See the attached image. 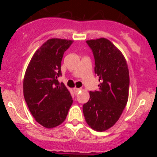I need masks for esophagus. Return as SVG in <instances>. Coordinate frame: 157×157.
<instances>
[{
    "mask_svg": "<svg viewBox=\"0 0 157 157\" xmlns=\"http://www.w3.org/2000/svg\"><path fill=\"white\" fill-rule=\"evenodd\" d=\"M80 90H81V89H80V88H77V87L74 88V93H77L78 92H80Z\"/></svg>",
    "mask_w": 157,
    "mask_h": 157,
    "instance_id": "esophagus-1",
    "label": "esophagus"
}]
</instances>
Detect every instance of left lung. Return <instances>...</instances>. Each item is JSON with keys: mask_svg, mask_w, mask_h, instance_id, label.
<instances>
[{"mask_svg": "<svg viewBox=\"0 0 157 157\" xmlns=\"http://www.w3.org/2000/svg\"><path fill=\"white\" fill-rule=\"evenodd\" d=\"M86 43L95 58V73L99 76V90L90 91V99L83 106V115L92 129L104 131L119 119L129 93V71L124 55L105 38Z\"/></svg>", "mask_w": 157, "mask_h": 157, "instance_id": "8db88e82", "label": "left lung"}]
</instances>
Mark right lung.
<instances>
[{"label": "right lung", "mask_w": 157, "mask_h": 157, "mask_svg": "<svg viewBox=\"0 0 157 157\" xmlns=\"http://www.w3.org/2000/svg\"><path fill=\"white\" fill-rule=\"evenodd\" d=\"M72 40L52 38L36 50L23 79V96L32 115L46 128L60 125L67 117L73 99L63 83L61 60Z\"/></svg>", "instance_id": "1"}]
</instances>
